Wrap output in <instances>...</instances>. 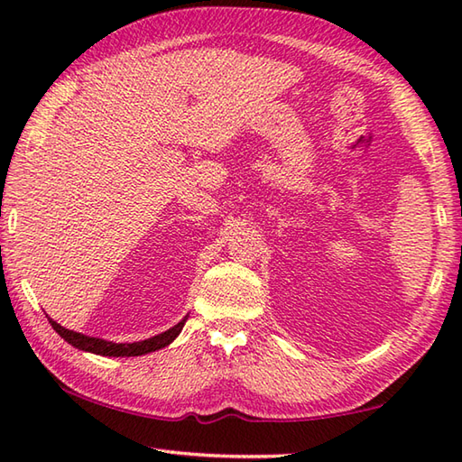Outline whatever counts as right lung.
<instances>
[{"instance_id":"add662e5","label":"right lung","mask_w":462,"mask_h":462,"mask_svg":"<svg viewBox=\"0 0 462 462\" xmlns=\"http://www.w3.org/2000/svg\"><path fill=\"white\" fill-rule=\"evenodd\" d=\"M186 319H189V316L182 318L174 328L159 333V336L143 339V341H134V343H115V341H106L101 337L85 336V333H79V331L65 329L51 318H49V323H51V328L69 343V346H73L81 351H89V353H95V356H105V357H136V356H144V353H151V351L171 346V343L179 337V333L182 331Z\"/></svg>"}]
</instances>
